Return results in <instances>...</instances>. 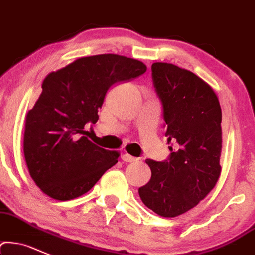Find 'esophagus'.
<instances>
[{
    "instance_id": "obj_1",
    "label": "esophagus",
    "mask_w": 255,
    "mask_h": 255,
    "mask_svg": "<svg viewBox=\"0 0 255 255\" xmlns=\"http://www.w3.org/2000/svg\"><path fill=\"white\" fill-rule=\"evenodd\" d=\"M122 159H123V160H124V161H127V163H133V161L138 160V159H137V158L132 157V155L128 154V153H124V154H123Z\"/></svg>"
}]
</instances>
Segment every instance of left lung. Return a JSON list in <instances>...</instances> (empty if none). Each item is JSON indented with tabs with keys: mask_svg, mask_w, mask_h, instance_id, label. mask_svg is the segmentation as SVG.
<instances>
[{
	"mask_svg": "<svg viewBox=\"0 0 255 255\" xmlns=\"http://www.w3.org/2000/svg\"><path fill=\"white\" fill-rule=\"evenodd\" d=\"M170 155L147 159L148 183L138 188L147 208L164 218L181 215L214 188L221 172V108L212 87L190 70L153 63Z\"/></svg>",
	"mask_w": 255,
	"mask_h": 255,
	"instance_id": "left-lung-1",
	"label": "left lung"
}]
</instances>
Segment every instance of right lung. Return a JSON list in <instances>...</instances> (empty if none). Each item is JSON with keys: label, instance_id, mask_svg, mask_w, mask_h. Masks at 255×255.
<instances>
[{"label": "right lung", "instance_id": "obj_1", "mask_svg": "<svg viewBox=\"0 0 255 255\" xmlns=\"http://www.w3.org/2000/svg\"><path fill=\"white\" fill-rule=\"evenodd\" d=\"M142 62L119 54L83 57L52 72L26 114L24 155L37 187L58 201L91 190L118 163L119 153L86 137L84 128L98 120V109L111 86L142 75Z\"/></svg>", "mask_w": 255, "mask_h": 255}]
</instances>
